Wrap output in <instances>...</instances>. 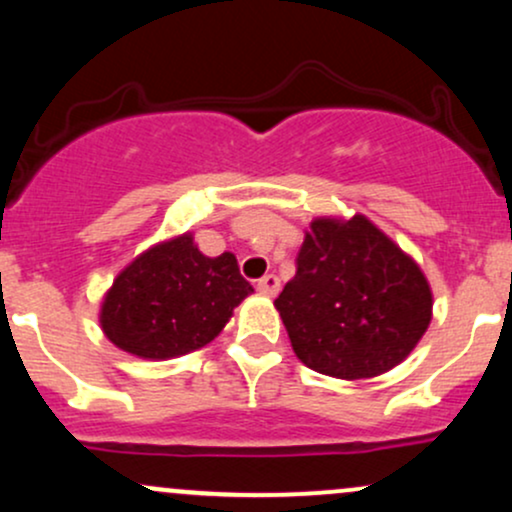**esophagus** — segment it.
<instances>
[{
    "label": "esophagus",
    "mask_w": 512,
    "mask_h": 512,
    "mask_svg": "<svg viewBox=\"0 0 512 512\" xmlns=\"http://www.w3.org/2000/svg\"><path fill=\"white\" fill-rule=\"evenodd\" d=\"M279 289H281V284H279V276L276 274H264L260 281H257V291L260 293H264V296H276V293H279Z\"/></svg>",
    "instance_id": "1"
}]
</instances>
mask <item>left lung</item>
I'll use <instances>...</instances> for the list:
<instances>
[{"label": "left lung", "instance_id": "obj_1", "mask_svg": "<svg viewBox=\"0 0 512 512\" xmlns=\"http://www.w3.org/2000/svg\"><path fill=\"white\" fill-rule=\"evenodd\" d=\"M274 305L305 366L361 380L414 351L431 325L433 293L419 264L366 216H320Z\"/></svg>", "mask_w": 512, "mask_h": 512}]
</instances>
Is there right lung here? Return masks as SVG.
Instances as JSON below:
<instances>
[{
    "mask_svg": "<svg viewBox=\"0 0 512 512\" xmlns=\"http://www.w3.org/2000/svg\"><path fill=\"white\" fill-rule=\"evenodd\" d=\"M252 291L233 252L207 257L192 233H182L144 250L115 276L98 320L117 349L166 361L219 337Z\"/></svg>",
    "mask_w": 512,
    "mask_h": 512,
    "instance_id": "right-lung-1",
    "label": "right lung"
}]
</instances>
